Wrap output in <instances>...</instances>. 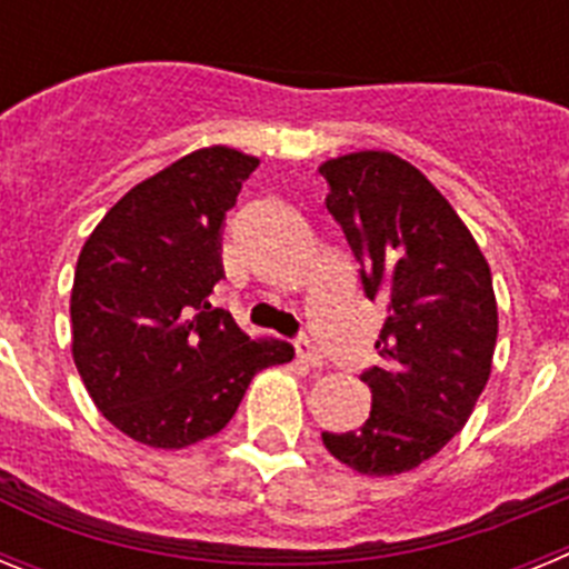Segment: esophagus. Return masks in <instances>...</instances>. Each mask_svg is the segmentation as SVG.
I'll use <instances>...</instances> for the list:
<instances>
[{
  "instance_id": "esophagus-1",
  "label": "esophagus",
  "mask_w": 569,
  "mask_h": 569,
  "mask_svg": "<svg viewBox=\"0 0 569 569\" xmlns=\"http://www.w3.org/2000/svg\"><path fill=\"white\" fill-rule=\"evenodd\" d=\"M296 356H299L301 365L313 367V370L325 367V356L319 353V347H316L310 339H299V341H296Z\"/></svg>"
}]
</instances>
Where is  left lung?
Listing matches in <instances>:
<instances>
[{"label": "left lung", "instance_id": "1", "mask_svg": "<svg viewBox=\"0 0 569 569\" xmlns=\"http://www.w3.org/2000/svg\"><path fill=\"white\" fill-rule=\"evenodd\" d=\"M328 210L361 264L367 299H385L381 365L365 427L321 433L361 476H399L433 459L470 419L492 370L499 305L485 253L436 184L387 150L319 164Z\"/></svg>", "mask_w": 569, "mask_h": 569}]
</instances>
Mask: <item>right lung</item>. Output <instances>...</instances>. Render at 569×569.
I'll return each mask as SVG.
<instances>
[{
    "mask_svg": "<svg viewBox=\"0 0 569 569\" xmlns=\"http://www.w3.org/2000/svg\"><path fill=\"white\" fill-rule=\"evenodd\" d=\"M259 159L199 148L130 188L88 236L70 290V353L104 419L182 450L233 419L250 379L293 359L210 305L222 219Z\"/></svg>",
    "mask_w": 569,
    "mask_h": 569,
    "instance_id": "1",
    "label": "right lung"
}]
</instances>
